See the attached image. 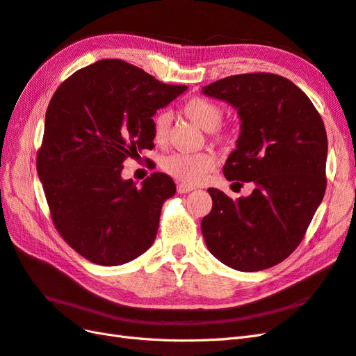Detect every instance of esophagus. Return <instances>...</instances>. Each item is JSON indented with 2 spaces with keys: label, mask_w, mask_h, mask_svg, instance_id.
Segmentation results:
<instances>
[{
  "label": "esophagus",
  "mask_w": 356,
  "mask_h": 356,
  "mask_svg": "<svg viewBox=\"0 0 356 356\" xmlns=\"http://www.w3.org/2000/svg\"><path fill=\"white\" fill-rule=\"evenodd\" d=\"M178 193H181V195H184V193H190L193 190H196L193 186H187V184H178Z\"/></svg>",
  "instance_id": "34e87169"
}]
</instances>
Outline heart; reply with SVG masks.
Here are the masks:
<instances>
[{
  "label": "heart",
  "instance_id": "b5f03b06",
  "mask_svg": "<svg viewBox=\"0 0 356 356\" xmlns=\"http://www.w3.org/2000/svg\"><path fill=\"white\" fill-rule=\"evenodd\" d=\"M182 111L203 131L211 132L215 138H222L217 134V129L222 120V108L217 102L197 96V98L188 99L182 106ZM170 122L172 117L166 111H161L153 117V139L156 144L160 145L166 143ZM160 166L168 175L184 182V184H199L215 166V159L209 153H172L161 159Z\"/></svg>",
  "mask_w": 356,
  "mask_h": 356
}]
</instances>
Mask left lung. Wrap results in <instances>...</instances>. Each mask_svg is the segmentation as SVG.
Here are the masks:
<instances>
[{
    "mask_svg": "<svg viewBox=\"0 0 356 356\" xmlns=\"http://www.w3.org/2000/svg\"><path fill=\"white\" fill-rule=\"evenodd\" d=\"M202 93L238 111L241 134L222 172L254 184L250 196L236 200L208 188L213 204L202 220L204 242L234 270H264L296 250L324 199V122L306 93L276 74L232 75Z\"/></svg>",
    "mask_w": 356,
    "mask_h": 356,
    "instance_id": "8db88e82",
    "label": "left lung"
}]
</instances>
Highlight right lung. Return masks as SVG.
Masks as SVG:
<instances>
[{"instance_id":"right-lung-1","label":"right lung","mask_w":356,"mask_h":356,"mask_svg":"<svg viewBox=\"0 0 356 356\" xmlns=\"http://www.w3.org/2000/svg\"><path fill=\"white\" fill-rule=\"evenodd\" d=\"M186 90L104 59L74 72L53 95L37 172L55 227L86 260L120 266L153 245L175 182L156 172L136 187L122 178L123 161L153 148V115Z\"/></svg>"}]
</instances>
